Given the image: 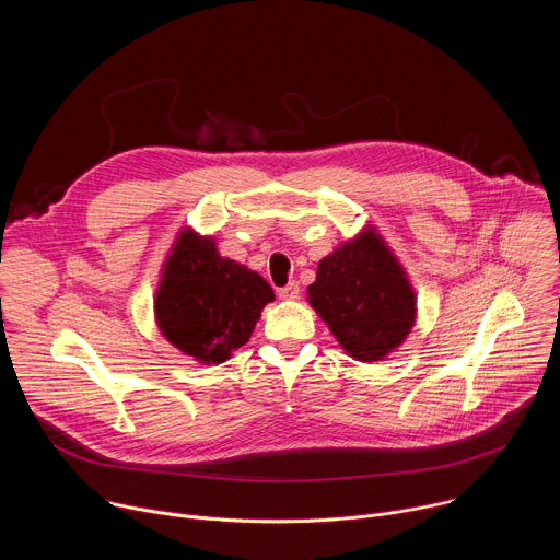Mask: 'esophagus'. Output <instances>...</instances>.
<instances>
[{
    "instance_id": "obj_1",
    "label": "esophagus",
    "mask_w": 560,
    "mask_h": 560,
    "mask_svg": "<svg viewBox=\"0 0 560 560\" xmlns=\"http://www.w3.org/2000/svg\"><path fill=\"white\" fill-rule=\"evenodd\" d=\"M299 294H301V292H299V283H294V281H292V283H288L285 288H281V290H279V296H281V299H288V301H294V299H299Z\"/></svg>"
}]
</instances>
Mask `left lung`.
I'll list each match as a JSON object with an SVG mask.
<instances>
[{"label":"left lung","instance_id":"obj_1","mask_svg":"<svg viewBox=\"0 0 560 560\" xmlns=\"http://www.w3.org/2000/svg\"><path fill=\"white\" fill-rule=\"evenodd\" d=\"M305 299L346 354L361 363L385 361L417 324L410 275L374 223L318 261Z\"/></svg>","mask_w":560,"mask_h":560}]
</instances>
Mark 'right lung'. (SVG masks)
<instances>
[{
    "label": "right lung",
    "instance_id": "add662e5",
    "mask_svg": "<svg viewBox=\"0 0 560 560\" xmlns=\"http://www.w3.org/2000/svg\"><path fill=\"white\" fill-rule=\"evenodd\" d=\"M270 283L248 266L221 257L217 238L184 225L154 290V324L164 339L201 365H217L248 343Z\"/></svg>",
    "mask_w": 560,
    "mask_h": 560
}]
</instances>
